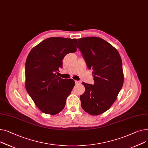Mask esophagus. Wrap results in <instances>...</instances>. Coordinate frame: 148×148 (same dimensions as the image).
<instances>
[{
	"mask_svg": "<svg viewBox=\"0 0 148 148\" xmlns=\"http://www.w3.org/2000/svg\"><path fill=\"white\" fill-rule=\"evenodd\" d=\"M75 84H79L81 83V82H80L79 81H75Z\"/></svg>",
	"mask_w": 148,
	"mask_h": 148,
	"instance_id": "obj_1",
	"label": "esophagus"
}]
</instances>
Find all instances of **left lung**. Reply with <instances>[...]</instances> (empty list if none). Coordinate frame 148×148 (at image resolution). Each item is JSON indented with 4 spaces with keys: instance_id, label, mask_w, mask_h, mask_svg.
Listing matches in <instances>:
<instances>
[{
    "instance_id": "8db88e82",
    "label": "left lung",
    "mask_w": 148,
    "mask_h": 148,
    "mask_svg": "<svg viewBox=\"0 0 148 148\" xmlns=\"http://www.w3.org/2000/svg\"><path fill=\"white\" fill-rule=\"evenodd\" d=\"M77 40L94 80V85L82 82L85 92L80 95L81 106L90 115H100L111 107L123 87L122 60L117 49L101 38L85 37Z\"/></svg>"
}]
</instances>
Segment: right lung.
Segmentation results:
<instances>
[{"mask_svg":"<svg viewBox=\"0 0 148 148\" xmlns=\"http://www.w3.org/2000/svg\"><path fill=\"white\" fill-rule=\"evenodd\" d=\"M76 39L49 38L32 49L25 62V86L36 106L51 115L62 111L66 99L75 85L72 79L64 80L58 76L64 56L75 53Z\"/></svg>","mask_w":148,"mask_h":148,"instance_id":"1","label":"right lung"}]
</instances>
